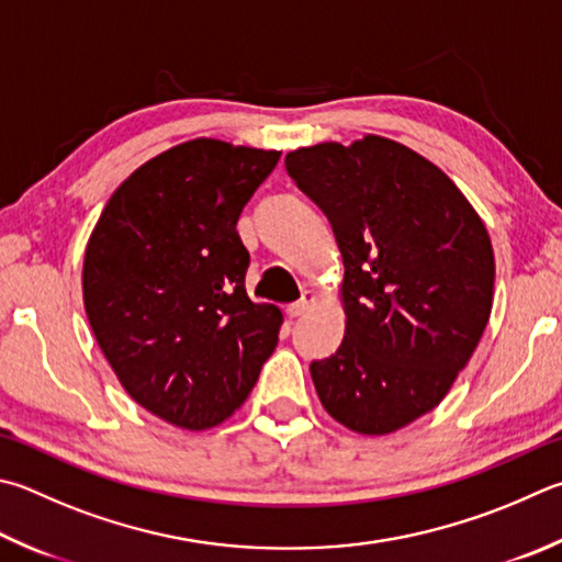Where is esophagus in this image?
I'll use <instances>...</instances> for the list:
<instances>
[{"label": "esophagus", "instance_id": "obj_1", "mask_svg": "<svg viewBox=\"0 0 562 562\" xmlns=\"http://www.w3.org/2000/svg\"><path fill=\"white\" fill-rule=\"evenodd\" d=\"M314 304V292H310V290H304L302 292V297L297 300V302H292L290 307H288V314L292 316V319H297V316H302L304 312H307L310 307Z\"/></svg>", "mask_w": 562, "mask_h": 562}]
</instances>
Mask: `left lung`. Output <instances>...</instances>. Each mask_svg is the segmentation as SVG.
I'll list each match as a JSON object with an SVG mask.
<instances>
[{"instance_id": "left-lung-1", "label": "left lung", "mask_w": 562, "mask_h": 562, "mask_svg": "<svg viewBox=\"0 0 562 562\" xmlns=\"http://www.w3.org/2000/svg\"><path fill=\"white\" fill-rule=\"evenodd\" d=\"M284 167L344 258V341L310 366L319 401L353 432L401 430L442 401L482 339L488 233L442 169L393 139L324 142Z\"/></svg>"}]
</instances>
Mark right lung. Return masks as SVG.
Returning a JSON list of instances; mask_svg holds the SVG:
<instances>
[{"instance_id":"right-lung-1","label":"right lung","mask_w":562,"mask_h":562,"mask_svg":"<svg viewBox=\"0 0 562 562\" xmlns=\"http://www.w3.org/2000/svg\"><path fill=\"white\" fill-rule=\"evenodd\" d=\"M280 151L191 139L120 183L90 233L83 302L122 387L183 430L246 403L282 314L246 292L238 218Z\"/></svg>"}]
</instances>
